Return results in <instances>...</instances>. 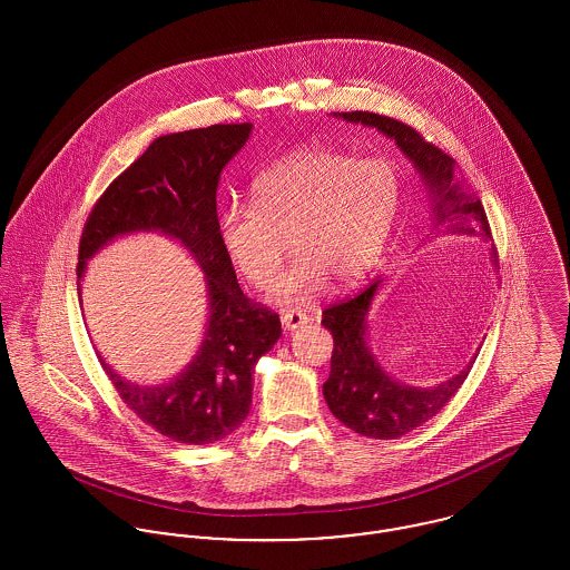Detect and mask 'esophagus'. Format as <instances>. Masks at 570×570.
Instances as JSON below:
<instances>
[{"instance_id":"obj_1","label":"esophagus","mask_w":570,"mask_h":570,"mask_svg":"<svg viewBox=\"0 0 570 570\" xmlns=\"http://www.w3.org/2000/svg\"><path fill=\"white\" fill-rule=\"evenodd\" d=\"M281 323H283V326H285L287 331H294V328H298V326L307 325L309 318H307V314H303V312H298V309H287V312L281 316Z\"/></svg>"}]
</instances>
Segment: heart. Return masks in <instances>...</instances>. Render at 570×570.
<instances>
[{"label":"heart","mask_w":570,"mask_h":570,"mask_svg":"<svg viewBox=\"0 0 570 570\" xmlns=\"http://www.w3.org/2000/svg\"><path fill=\"white\" fill-rule=\"evenodd\" d=\"M404 206L400 168L386 158H351L326 149H296L252 181V206L219 210V242L254 287L276 283L283 303L307 301L331 283L348 289L366 278L386 252Z\"/></svg>","instance_id":"b5f03b06"}]
</instances>
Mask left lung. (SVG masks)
I'll use <instances>...</instances> for the list:
<instances>
[{"instance_id": "obj_1", "label": "left lung", "mask_w": 570, "mask_h": 570, "mask_svg": "<svg viewBox=\"0 0 570 570\" xmlns=\"http://www.w3.org/2000/svg\"><path fill=\"white\" fill-rule=\"evenodd\" d=\"M333 116L375 127L397 142L434 197V228L441 226L448 233L491 239L481 199L454 179V160L448 154L402 120L389 116L373 111H342ZM380 283L382 281H373L357 296L335 303L323 312V325L333 335L331 373L323 384V393L328 410L346 428L371 439H397L439 414L468 380L472 362L459 375L432 389H414L393 380L380 366L366 342V316Z\"/></svg>"}]
</instances>
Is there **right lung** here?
Here are the masks:
<instances>
[{
  "mask_svg": "<svg viewBox=\"0 0 570 570\" xmlns=\"http://www.w3.org/2000/svg\"><path fill=\"white\" fill-rule=\"evenodd\" d=\"M249 131V122L213 125L154 140L94 204L79 244V281L100 247L151 230L177 239L204 269L210 316L197 355L179 375L140 386L122 380L98 355L120 400L147 425L186 445L222 441L244 423L254 366L281 337L278 314L242 292L217 228L219 175Z\"/></svg>",
  "mask_w": 570,
  "mask_h": 570,
  "instance_id": "add662e5",
  "label": "right lung"
}]
</instances>
